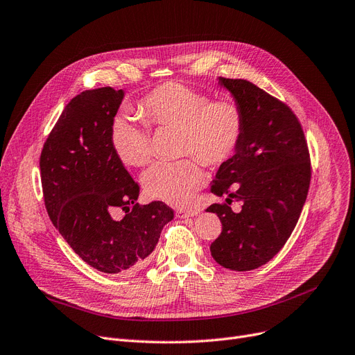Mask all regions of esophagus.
<instances>
[{
	"instance_id": "esophagus-1",
	"label": "esophagus",
	"mask_w": 355,
	"mask_h": 355,
	"mask_svg": "<svg viewBox=\"0 0 355 355\" xmlns=\"http://www.w3.org/2000/svg\"><path fill=\"white\" fill-rule=\"evenodd\" d=\"M198 215V211L196 209H178L176 211V216L180 218V219H184V218H189V216H195Z\"/></svg>"
}]
</instances>
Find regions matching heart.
Returning <instances> with one entry per match:
<instances>
[{
	"mask_svg": "<svg viewBox=\"0 0 355 355\" xmlns=\"http://www.w3.org/2000/svg\"><path fill=\"white\" fill-rule=\"evenodd\" d=\"M148 125H178L182 130V150L195 153L209 164L228 160L237 150L244 116L237 103L215 99L199 89L167 82L148 92L139 105ZM111 146L127 166H144L153 156L148 130L128 114L116 115L110 128ZM205 180L196 157L157 162L143 173L146 193L168 205H184Z\"/></svg>",
	"mask_w": 355,
	"mask_h": 355,
	"instance_id": "heart-1",
	"label": "heart"
}]
</instances>
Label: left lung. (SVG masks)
<instances>
[{
    "label": "left lung",
    "instance_id": "8db88e82",
    "mask_svg": "<svg viewBox=\"0 0 355 355\" xmlns=\"http://www.w3.org/2000/svg\"><path fill=\"white\" fill-rule=\"evenodd\" d=\"M218 83L241 108L244 130L211 183L214 195H227V204L207 209L223 224L211 254L225 268L247 272L272 260L295 230L309 191V151L299 120L282 101L245 79ZM232 200H242L240 213L230 209Z\"/></svg>",
    "mask_w": 355,
    "mask_h": 355
}]
</instances>
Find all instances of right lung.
<instances>
[{
	"mask_svg": "<svg viewBox=\"0 0 355 355\" xmlns=\"http://www.w3.org/2000/svg\"><path fill=\"white\" fill-rule=\"evenodd\" d=\"M124 91H83L67 104L40 156L44 205L76 254L103 273H128L153 252L173 209L139 205V184L111 146L110 128ZM125 216L116 220L114 214Z\"/></svg>",
	"mask_w": 355,
	"mask_h": 355,
	"instance_id": "1",
	"label": "right lung"
}]
</instances>
